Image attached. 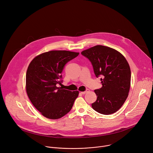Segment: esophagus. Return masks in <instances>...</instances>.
Wrapping results in <instances>:
<instances>
[{"label":"esophagus","instance_id":"34e87169","mask_svg":"<svg viewBox=\"0 0 153 153\" xmlns=\"http://www.w3.org/2000/svg\"><path fill=\"white\" fill-rule=\"evenodd\" d=\"M90 91V90H88V89H87L86 91H82V92H80L82 94H86V93H88Z\"/></svg>","mask_w":153,"mask_h":153}]
</instances>
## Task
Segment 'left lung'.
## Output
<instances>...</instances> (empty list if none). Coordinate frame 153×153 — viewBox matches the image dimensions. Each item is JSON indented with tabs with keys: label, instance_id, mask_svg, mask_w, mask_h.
Returning <instances> with one entry per match:
<instances>
[{
	"label": "left lung",
	"instance_id": "1",
	"mask_svg": "<svg viewBox=\"0 0 153 153\" xmlns=\"http://www.w3.org/2000/svg\"><path fill=\"white\" fill-rule=\"evenodd\" d=\"M91 62L97 77L101 76L102 88L95 90L97 100L92 108L109 115L116 113L128 97L131 85V70L125 57L110 47L96 45L82 51Z\"/></svg>",
	"mask_w": 153,
	"mask_h": 153
}]
</instances>
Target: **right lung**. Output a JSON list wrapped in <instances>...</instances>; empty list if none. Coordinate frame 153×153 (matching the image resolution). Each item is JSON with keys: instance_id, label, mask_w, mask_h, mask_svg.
<instances>
[{"instance_id": "obj_1", "label": "right lung", "mask_w": 153, "mask_h": 153, "mask_svg": "<svg viewBox=\"0 0 153 153\" xmlns=\"http://www.w3.org/2000/svg\"><path fill=\"white\" fill-rule=\"evenodd\" d=\"M79 53L53 50L42 53L30 62L26 74V91L32 104L41 114L58 119L70 111L79 91L57 87L65 65Z\"/></svg>"}]
</instances>
